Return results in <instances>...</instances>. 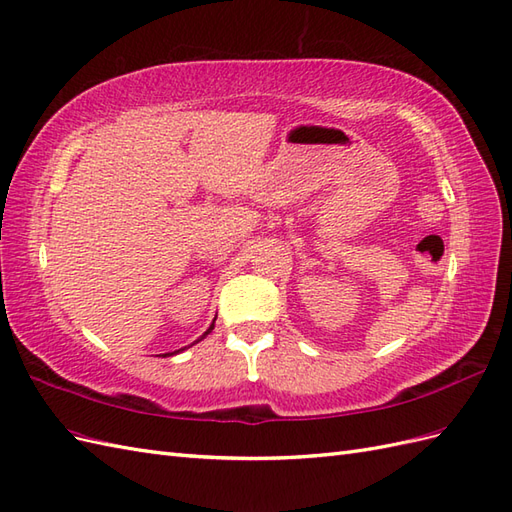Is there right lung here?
Wrapping results in <instances>:
<instances>
[{
	"instance_id": "1",
	"label": "right lung",
	"mask_w": 512,
	"mask_h": 512,
	"mask_svg": "<svg viewBox=\"0 0 512 512\" xmlns=\"http://www.w3.org/2000/svg\"><path fill=\"white\" fill-rule=\"evenodd\" d=\"M213 328H215V321H213V323H210V328H208V330H206V332H204L202 336H199V339H197L195 343H199V341H202V339H204V336H206V334H210V332H213ZM195 343H193V345H195ZM189 347H191V345H189ZM182 350H186V347H182ZM182 350H176V352H167V354H162V356H173V354H178V352H182Z\"/></svg>"
}]
</instances>
